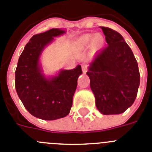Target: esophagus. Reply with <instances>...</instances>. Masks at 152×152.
<instances>
[{
  "mask_svg": "<svg viewBox=\"0 0 152 152\" xmlns=\"http://www.w3.org/2000/svg\"><path fill=\"white\" fill-rule=\"evenodd\" d=\"M82 69H83V73H86V72H87V67H86V65H85V64L82 65Z\"/></svg>",
  "mask_w": 152,
  "mask_h": 152,
  "instance_id": "esophagus-1",
  "label": "esophagus"
}]
</instances>
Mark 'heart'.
I'll return each instance as SVG.
<instances>
[{"label": "heart", "mask_w": 152, "mask_h": 152, "mask_svg": "<svg viewBox=\"0 0 152 152\" xmlns=\"http://www.w3.org/2000/svg\"><path fill=\"white\" fill-rule=\"evenodd\" d=\"M94 42V45L95 47L100 46L104 42L103 37L100 35H96L94 36L91 34H87V35H83L79 39L78 43L81 46H88L90 45L92 42Z\"/></svg>", "instance_id": "heart-1"}]
</instances>
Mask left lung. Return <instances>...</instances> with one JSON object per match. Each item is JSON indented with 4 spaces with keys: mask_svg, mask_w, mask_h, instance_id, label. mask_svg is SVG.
I'll list each match as a JSON object with an SVG mask.
<instances>
[{
    "mask_svg": "<svg viewBox=\"0 0 152 152\" xmlns=\"http://www.w3.org/2000/svg\"><path fill=\"white\" fill-rule=\"evenodd\" d=\"M108 45L94 56L86 72L96 106L104 115L119 114L134 102L140 84L137 62L122 35L100 27Z\"/></svg>",
    "mask_w": 152,
    "mask_h": 152,
    "instance_id": "1",
    "label": "left lung"
}]
</instances>
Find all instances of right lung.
I'll return each instance as SVG.
<instances>
[{"label": "right lung", "instance_id": "right-lung-1", "mask_svg": "<svg viewBox=\"0 0 152 152\" xmlns=\"http://www.w3.org/2000/svg\"><path fill=\"white\" fill-rule=\"evenodd\" d=\"M66 31L52 28L33 35L18 58L15 70V88L23 105L34 117L52 121L68 115L81 66L61 70L57 76L46 78L42 72L39 57L45 47Z\"/></svg>", "mask_w": 152, "mask_h": 152}]
</instances>
